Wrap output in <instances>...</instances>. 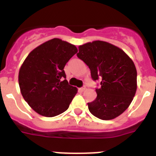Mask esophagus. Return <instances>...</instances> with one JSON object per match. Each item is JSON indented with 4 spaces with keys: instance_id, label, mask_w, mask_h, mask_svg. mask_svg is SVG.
Segmentation results:
<instances>
[{
    "instance_id": "1",
    "label": "esophagus",
    "mask_w": 156,
    "mask_h": 156,
    "mask_svg": "<svg viewBox=\"0 0 156 156\" xmlns=\"http://www.w3.org/2000/svg\"><path fill=\"white\" fill-rule=\"evenodd\" d=\"M85 89H86V87L83 86V87H80V88L79 90H80V91H84Z\"/></svg>"
}]
</instances>
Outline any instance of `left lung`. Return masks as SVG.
<instances>
[{"mask_svg": "<svg viewBox=\"0 0 156 156\" xmlns=\"http://www.w3.org/2000/svg\"><path fill=\"white\" fill-rule=\"evenodd\" d=\"M77 57L89 67L94 80H101L97 98L87 103L90 113L103 120L121 115L137 90V69L132 59L122 49L102 41L79 46Z\"/></svg>", "mask_w": 156, "mask_h": 156, "instance_id": "obj_1", "label": "left lung"}]
</instances>
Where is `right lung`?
Wrapping results in <instances>:
<instances>
[{
  "label": "right lung",
  "instance_id": "1",
  "mask_svg": "<svg viewBox=\"0 0 156 156\" xmlns=\"http://www.w3.org/2000/svg\"><path fill=\"white\" fill-rule=\"evenodd\" d=\"M77 51L75 45L54 38L26 58L19 72V84L23 98L37 113L54 117L68 109L78 90L61 79H66L65 66Z\"/></svg>",
  "mask_w": 156,
  "mask_h": 156
}]
</instances>
